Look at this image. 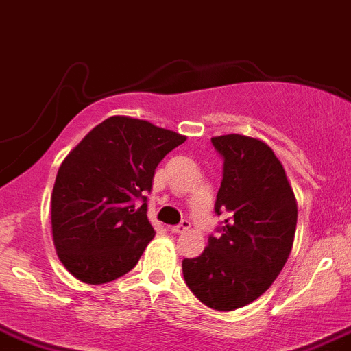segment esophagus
Here are the masks:
<instances>
[{"label": "esophagus", "mask_w": 351, "mask_h": 351, "mask_svg": "<svg viewBox=\"0 0 351 351\" xmlns=\"http://www.w3.org/2000/svg\"><path fill=\"white\" fill-rule=\"evenodd\" d=\"M191 228V221L189 220H182L178 225H175V227H171V232L173 234H183V232H186Z\"/></svg>", "instance_id": "esophagus-1"}]
</instances>
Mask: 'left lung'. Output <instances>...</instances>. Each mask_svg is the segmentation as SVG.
Here are the masks:
<instances>
[{
  "instance_id": "left-lung-1",
  "label": "left lung",
  "mask_w": 351,
  "mask_h": 351,
  "mask_svg": "<svg viewBox=\"0 0 351 351\" xmlns=\"http://www.w3.org/2000/svg\"><path fill=\"white\" fill-rule=\"evenodd\" d=\"M223 157L215 213L230 215L220 237H209L197 258L182 263L186 286L206 306L232 312L274 284L293 250L298 204L284 166L260 138L213 136Z\"/></svg>"
}]
</instances>
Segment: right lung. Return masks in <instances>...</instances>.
<instances>
[{"label":"right lung","instance_id":"1","mask_svg":"<svg viewBox=\"0 0 351 351\" xmlns=\"http://www.w3.org/2000/svg\"><path fill=\"white\" fill-rule=\"evenodd\" d=\"M185 140L149 121L112 116L69 152L51 192V234L76 279L106 284L138 263L156 235L145 194L157 165Z\"/></svg>","mask_w":351,"mask_h":351}]
</instances>
